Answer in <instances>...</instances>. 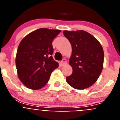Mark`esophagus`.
Masks as SVG:
<instances>
[{"instance_id": "1", "label": "esophagus", "mask_w": 120, "mask_h": 120, "mask_svg": "<svg viewBox=\"0 0 120 120\" xmlns=\"http://www.w3.org/2000/svg\"><path fill=\"white\" fill-rule=\"evenodd\" d=\"M67 64V60L65 59H62V61H61V65H62V66L66 65Z\"/></svg>"}]
</instances>
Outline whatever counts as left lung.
<instances>
[{
	"mask_svg": "<svg viewBox=\"0 0 120 120\" xmlns=\"http://www.w3.org/2000/svg\"><path fill=\"white\" fill-rule=\"evenodd\" d=\"M63 33L72 47L69 64L73 73L67 77V82L77 90L87 88L97 81L102 71V46L95 37L84 30H64Z\"/></svg>",
	"mask_w": 120,
	"mask_h": 120,
	"instance_id": "left-lung-1",
	"label": "left lung"
}]
</instances>
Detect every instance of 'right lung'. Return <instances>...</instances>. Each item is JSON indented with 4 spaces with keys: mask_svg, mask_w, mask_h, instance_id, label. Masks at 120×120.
<instances>
[{
    "mask_svg": "<svg viewBox=\"0 0 120 120\" xmlns=\"http://www.w3.org/2000/svg\"><path fill=\"white\" fill-rule=\"evenodd\" d=\"M60 30L40 28L24 37L15 58L18 76L28 88L39 90L48 82L59 64L52 57V41Z\"/></svg>",
    "mask_w": 120,
    "mask_h": 120,
    "instance_id": "1",
    "label": "right lung"
}]
</instances>
